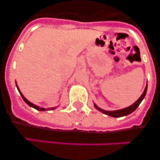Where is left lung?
Wrapping results in <instances>:
<instances>
[{
	"mask_svg": "<svg viewBox=\"0 0 160 160\" xmlns=\"http://www.w3.org/2000/svg\"><path fill=\"white\" fill-rule=\"evenodd\" d=\"M147 90H148V86H147L145 90H144V92L142 93L141 97L139 98H138V99L137 100V101L133 104V105L130 106V107H127V108L122 109V110H118V111H104V110H102V109L98 108L96 105H94V107H95L98 111L102 112L103 114H107V115H109V116L114 117V118H118V117H122V116H125V115H128L129 114L132 113L133 111H135L137 109V107L139 106L141 102L142 101V99H143L145 95H146Z\"/></svg>",
	"mask_w": 160,
	"mask_h": 160,
	"instance_id": "8db88e82",
	"label": "left lung"
}]
</instances>
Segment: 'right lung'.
Listing matches in <instances>:
<instances>
[{"label": "right lung", "mask_w": 160, "mask_h": 160, "mask_svg": "<svg viewBox=\"0 0 160 160\" xmlns=\"http://www.w3.org/2000/svg\"><path fill=\"white\" fill-rule=\"evenodd\" d=\"M16 85H17V84H16ZM17 88H18V91H19L20 94H21V95H22V98H23V100H24V101H25V102L27 103L28 105H29V106H30V107H32V108H34V109H36V110H38V111H49V110H53V109H55V108H47V109L42 108V107H38V106L34 105V104H32V103H31L30 102H29V101H28V100L26 99V98H25V97H24V96H23V94H22V93H21V91H20V90H19V89H18V86H17Z\"/></svg>", "instance_id": "add662e5"}]
</instances>
